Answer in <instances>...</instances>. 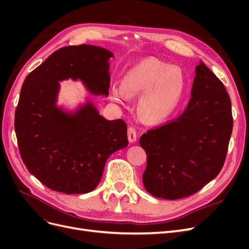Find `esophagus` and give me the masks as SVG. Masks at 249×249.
<instances>
[{
    "label": "esophagus",
    "mask_w": 249,
    "mask_h": 249,
    "mask_svg": "<svg viewBox=\"0 0 249 249\" xmlns=\"http://www.w3.org/2000/svg\"><path fill=\"white\" fill-rule=\"evenodd\" d=\"M127 138L131 143H134L137 140V131L134 126H130L129 130H127Z\"/></svg>",
    "instance_id": "obj_1"
}]
</instances>
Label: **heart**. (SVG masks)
I'll list each match as a JSON object with an SVG mask.
<instances>
[{
  "instance_id": "obj_1",
  "label": "heart",
  "mask_w": 249,
  "mask_h": 249,
  "mask_svg": "<svg viewBox=\"0 0 249 249\" xmlns=\"http://www.w3.org/2000/svg\"><path fill=\"white\" fill-rule=\"evenodd\" d=\"M186 78L178 66L169 65L156 58H146L135 64L122 79V89L113 90L117 102L125 95L142 94L139 113L147 122H160L168 117L182 100Z\"/></svg>"
}]
</instances>
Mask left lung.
<instances>
[{"mask_svg": "<svg viewBox=\"0 0 249 249\" xmlns=\"http://www.w3.org/2000/svg\"><path fill=\"white\" fill-rule=\"evenodd\" d=\"M231 131L230 95L200 61L183 114L140 137L147 156L142 177L145 190L170 200L199 191L223 167Z\"/></svg>", "mask_w": 249, "mask_h": 249, "instance_id": "left-lung-1", "label": "left lung"}]
</instances>
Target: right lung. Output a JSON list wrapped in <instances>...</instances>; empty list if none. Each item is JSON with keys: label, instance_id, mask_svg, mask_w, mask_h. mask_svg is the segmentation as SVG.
Instances as JSON below:
<instances>
[{"label": "right lung", "instance_id": "1", "mask_svg": "<svg viewBox=\"0 0 249 249\" xmlns=\"http://www.w3.org/2000/svg\"><path fill=\"white\" fill-rule=\"evenodd\" d=\"M106 49L88 44L59 49L21 86L14 127L30 173L50 189L83 194L99 185L108 158L129 144L123 119L107 120L89 100L73 112L58 107L59 82L80 80L93 95L108 96Z\"/></svg>", "mask_w": 249, "mask_h": 249}]
</instances>
